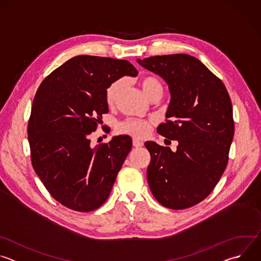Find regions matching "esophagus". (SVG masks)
Wrapping results in <instances>:
<instances>
[{"label":"esophagus","instance_id":"1","mask_svg":"<svg viewBox=\"0 0 261 261\" xmlns=\"http://www.w3.org/2000/svg\"><path fill=\"white\" fill-rule=\"evenodd\" d=\"M133 145L135 147H139V146H142L143 145V142L137 138H133Z\"/></svg>","mask_w":261,"mask_h":261}]
</instances>
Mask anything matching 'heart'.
<instances>
[{"instance_id": "b5f03b06", "label": "heart", "mask_w": 261, "mask_h": 261, "mask_svg": "<svg viewBox=\"0 0 261 261\" xmlns=\"http://www.w3.org/2000/svg\"><path fill=\"white\" fill-rule=\"evenodd\" d=\"M139 85L144 93V95L150 99L153 95L158 93H163V85L161 81L153 75H147L140 80ZM125 88V81L120 79L111 82L105 90V101L111 106L117 103L123 90ZM151 124L137 119H128L118 125V131L124 134H128L135 137H144L150 131Z\"/></svg>"}]
</instances>
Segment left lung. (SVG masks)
<instances>
[{"label": "left lung", "mask_w": 261, "mask_h": 261, "mask_svg": "<svg viewBox=\"0 0 261 261\" xmlns=\"http://www.w3.org/2000/svg\"><path fill=\"white\" fill-rule=\"evenodd\" d=\"M137 63L168 85L166 122L157 132L178 142L175 152L144 143L151 154L148 186L165 207H191L208 196L226 168L234 134L230 97L221 80L192 56H156Z\"/></svg>", "instance_id": "obj_1"}]
</instances>
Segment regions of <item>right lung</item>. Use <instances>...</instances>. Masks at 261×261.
<instances>
[{"label": "right lung", "mask_w": 261, "mask_h": 261, "mask_svg": "<svg viewBox=\"0 0 261 261\" xmlns=\"http://www.w3.org/2000/svg\"><path fill=\"white\" fill-rule=\"evenodd\" d=\"M126 60L77 56L54 70L37 91L28 125L32 165L50 195L66 207L91 212L108 198L132 147L128 135L91 146L107 86L135 77Z\"/></svg>", "instance_id": "right-lung-1"}]
</instances>
